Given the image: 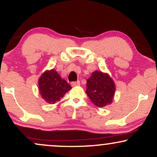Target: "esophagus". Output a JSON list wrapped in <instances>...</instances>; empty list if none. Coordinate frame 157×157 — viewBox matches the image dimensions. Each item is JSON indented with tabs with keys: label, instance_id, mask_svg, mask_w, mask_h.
<instances>
[{
	"label": "esophagus",
	"instance_id": "34e87169",
	"mask_svg": "<svg viewBox=\"0 0 157 157\" xmlns=\"http://www.w3.org/2000/svg\"><path fill=\"white\" fill-rule=\"evenodd\" d=\"M71 86H80V81H77V82H71Z\"/></svg>",
	"mask_w": 157,
	"mask_h": 157
}]
</instances>
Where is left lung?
<instances>
[{
    "instance_id": "8db88e82",
    "label": "left lung",
    "mask_w": 157,
    "mask_h": 157,
    "mask_svg": "<svg viewBox=\"0 0 157 157\" xmlns=\"http://www.w3.org/2000/svg\"><path fill=\"white\" fill-rule=\"evenodd\" d=\"M115 83L109 74L95 71L87 80L86 92L97 107H104L113 101Z\"/></svg>"
}]
</instances>
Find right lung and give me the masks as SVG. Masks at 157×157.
Returning <instances> with one entry per match:
<instances>
[{
    "mask_svg": "<svg viewBox=\"0 0 157 157\" xmlns=\"http://www.w3.org/2000/svg\"><path fill=\"white\" fill-rule=\"evenodd\" d=\"M71 89V86L55 69L44 71L38 80L39 92L49 104L59 101Z\"/></svg>",
    "mask_w": 157,
    "mask_h": 157,
    "instance_id": "add662e5",
    "label": "right lung"
}]
</instances>
